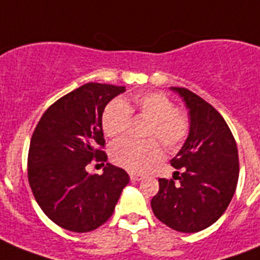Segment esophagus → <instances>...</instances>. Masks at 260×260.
Wrapping results in <instances>:
<instances>
[{"mask_svg":"<svg viewBox=\"0 0 260 260\" xmlns=\"http://www.w3.org/2000/svg\"><path fill=\"white\" fill-rule=\"evenodd\" d=\"M129 177H131V179H132V181H142L143 178H144V175H142V174L132 173L129 175Z\"/></svg>","mask_w":260,"mask_h":260,"instance_id":"esophagus-1","label":"esophagus"}]
</instances>
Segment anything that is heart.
I'll use <instances>...</instances> for the list:
<instances>
[{
    "instance_id": "obj_1",
    "label": "heart",
    "mask_w": 260,
    "mask_h": 260,
    "mask_svg": "<svg viewBox=\"0 0 260 260\" xmlns=\"http://www.w3.org/2000/svg\"><path fill=\"white\" fill-rule=\"evenodd\" d=\"M131 114L150 120L143 143L120 140L110 147V159L114 165L132 173L148 170L160 160L163 150L155 139L169 150H175L185 142L190 131L189 116L175 109L174 102L163 93L147 91L136 94L128 101L113 100L102 112V131L108 138H118L125 132Z\"/></svg>"
}]
</instances>
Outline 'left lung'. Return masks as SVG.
<instances>
[{
	"label": "left lung",
	"instance_id": "1",
	"mask_svg": "<svg viewBox=\"0 0 260 260\" xmlns=\"http://www.w3.org/2000/svg\"><path fill=\"white\" fill-rule=\"evenodd\" d=\"M189 109L190 131L171 159V179H159L151 200L158 220L171 230L193 234L221 217L239 179L238 147L230 126L213 106L185 87H171Z\"/></svg>",
	"mask_w": 260,
	"mask_h": 260
}]
</instances>
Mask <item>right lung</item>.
Listing matches in <instances>:
<instances>
[{"label": "right lung", "instance_id": "add662e5", "mask_svg": "<svg viewBox=\"0 0 260 260\" xmlns=\"http://www.w3.org/2000/svg\"><path fill=\"white\" fill-rule=\"evenodd\" d=\"M125 86L86 83L54 102L38 122L28 152V181L50 220L71 232H90L109 220L129 177L106 163L104 173L86 166L106 162L101 117ZM104 165V163H102Z\"/></svg>", "mask_w": 260, "mask_h": 260}]
</instances>
